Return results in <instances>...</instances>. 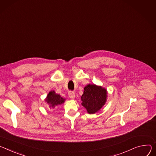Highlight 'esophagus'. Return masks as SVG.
<instances>
[{"label": "esophagus", "mask_w": 156, "mask_h": 156, "mask_svg": "<svg viewBox=\"0 0 156 156\" xmlns=\"http://www.w3.org/2000/svg\"><path fill=\"white\" fill-rule=\"evenodd\" d=\"M68 95H69V97H70L71 98H75V93L74 92H72V91L69 92Z\"/></svg>", "instance_id": "esophagus-1"}]
</instances>
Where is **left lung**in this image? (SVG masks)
Instances as JSON below:
<instances>
[{"label": "left lung", "mask_w": 156, "mask_h": 156, "mask_svg": "<svg viewBox=\"0 0 156 156\" xmlns=\"http://www.w3.org/2000/svg\"><path fill=\"white\" fill-rule=\"evenodd\" d=\"M107 94L106 89L94 84H89L85 86L83 94L81 96L82 105L89 113H95L105 105Z\"/></svg>", "instance_id": "left-lung-1"}]
</instances>
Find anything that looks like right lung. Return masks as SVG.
Returning a JSON list of instances; mask_svg holds the SVG:
<instances>
[{"label": "right lung", "mask_w": 156, "mask_h": 156, "mask_svg": "<svg viewBox=\"0 0 156 156\" xmlns=\"http://www.w3.org/2000/svg\"><path fill=\"white\" fill-rule=\"evenodd\" d=\"M45 100L49 104L50 107L55 108L56 106L64 103L65 99L62 98L60 95L56 94L55 91H51L48 94Z\"/></svg>", "instance_id": "right-lung-1"}]
</instances>
